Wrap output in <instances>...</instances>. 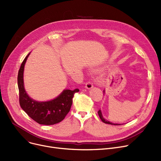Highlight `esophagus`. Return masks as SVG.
I'll use <instances>...</instances> for the list:
<instances>
[{"instance_id": "34e87169", "label": "esophagus", "mask_w": 161, "mask_h": 161, "mask_svg": "<svg viewBox=\"0 0 161 161\" xmlns=\"http://www.w3.org/2000/svg\"><path fill=\"white\" fill-rule=\"evenodd\" d=\"M85 87H86V88H87V89H91V88H93L92 82H90V81H88V82L86 83Z\"/></svg>"}]
</instances>
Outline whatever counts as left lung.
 Segmentation results:
<instances>
[{
  "label": "left lung",
  "instance_id": "1",
  "mask_svg": "<svg viewBox=\"0 0 161 161\" xmlns=\"http://www.w3.org/2000/svg\"><path fill=\"white\" fill-rule=\"evenodd\" d=\"M103 93H105V90H103ZM97 113H98V115H99V118H100V119L102 120V121L103 122H104V123H105V124H109V125H121L120 124H114V123H112V122H110L108 121V120H106L103 117L102 113V111H101L100 109H99V110L98 111Z\"/></svg>",
  "mask_w": 161,
  "mask_h": 161
}]
</instances>
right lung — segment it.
I'll use <instances>...</instances> for the list:
<instances>
[{
	"label": "right lung",
	"mask_w": 161,
	"mask_h": 161,
	"mask_svg": "<svg viewBox=\"0 0 161 161\" xmlns=\"http://www.w3.org/2000/svg\"><path fill=\"white\" fill-rule=\"evenodd\" d=\"M30 53L21 65L18 75L19 104L22 109L37 123L52 125L62 121L69 112L75 93L79 90H64L58 97L47 102H38L31 98L24 88V66Z\"/></svg>",
	"instance_id": "obj_1"
}]
</instances>
